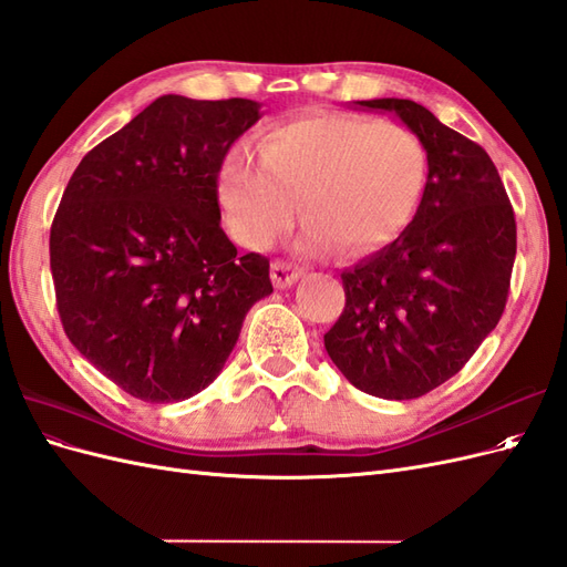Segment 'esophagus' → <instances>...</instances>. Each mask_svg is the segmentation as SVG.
<instances>
[{
    "mask_svg": "<svg viewBox=\"0 0 567 567\" xmlns=\"http://www.w3.org/2000/svg\"><path fill=\"white\" fill-rule=\"evenodd\" d=\"M302 277V269H298L296 265H288V262H271V279L277 284V288H290L298 279Z\"/></svg>",
    "mask_w": 567,
    "mask_h": 567,
    "instance_id": "1",
    "label": "esophagus"
}]
</instances>
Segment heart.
I'll use <instances>...</instances> for the list:
<instances>
[{
	"mask_svg": "<svg viewBox=\"0 0 567 567\" xmlns=\"http://www.w3.org/2000/svg\"><path fill=\"white\" fill-rule=\"evenodd\" d=\"M427 175L419 136L394 123L315 113L274 127L257 148H231L217 196L236 241L269 248L305 219L298 246L323 255H369L398 238L414 217Z\"/></svg>",
	"mask_w": 567,
	"mask_h": 567,
	"instance_id": "heart-1",
	"label": "heart"
}]
</instances>
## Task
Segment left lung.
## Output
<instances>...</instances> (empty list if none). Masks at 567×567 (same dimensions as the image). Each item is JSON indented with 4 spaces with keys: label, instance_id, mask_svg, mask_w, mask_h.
I'll return each instance as SVG.
<instances>
[{
    "label": "left lung",
    "instance_id": "obj_1",
    "mask_svg": "<svg viewBox=\"0 0 567 567\" xmlns=\"http://www.w3.org/2000/svg\"><path fill=\"white\" fill-rule=\"evenodd\" d=\"M419 136L427 177L394 241L340 274L346 310L323 348L346 379L383 400H414L463 369L506 307L516 219L492 158L409 99L352 101Z\"/></svg>",
    "mask_w": 567,
    "mask_h": 567
}]
</instances>
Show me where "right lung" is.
Listing matches in <instances>:
<instances>
[{
    "instance_id": "add662e5",
    "label": "right lung",
    "mask_w": 567,
    "mask_h": 567,
    "mask_svg": "<svg viewBox=\"0 0 567 567\" xmlns=\"http://www.w3.org/2000/svg\"><path fill=\"white\" fill-rule=\"evenodd\" d=\"M262 117L250 99L158 96L94 146L51 225L56 305L75 350L132 398H194L225 369L269 260L238 257L217 173Z\"/></svg>"
}]
</instances>
